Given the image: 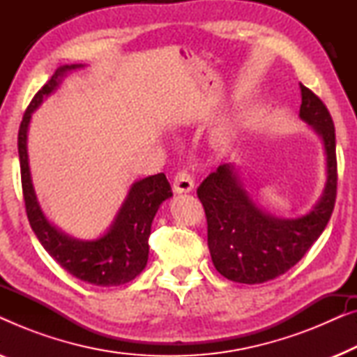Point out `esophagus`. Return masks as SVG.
Listing matches in <instances>:
<instances>
[{
	"label": "esophagus",
	"mask_w": 357,
	"mask_h": 357,
	"mask_svg": "<svg viewBox=\"0 0 357 357\" xmlns=\"http://www.w3.org/2000/svg\"><path fill=\"white\" fill-rule=\"evenodd\" d=\"M193 177L187 169L178 170L174 177V192L175 193H188L193 190Z\"/></svg>",
	"instance_id": "obj_1"
}]
</instances>
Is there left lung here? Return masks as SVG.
Here are the masks:
<instances>
[{"label":"left lung","mask_w":357,"mask_h":357,"mask_svg":"<svg viewBox=\"0 0 357 357\" xmlns=\"http://www.w3.org/2000/svg\"><path fill=\"white\" fill-rule=\"evenodd\" d=\"M301 92V119L324 139L328 174L324 197L309 214L297 219L268 216L252 203L229 164L219 165L197 190L206 214L213 263L231 281L258 284L284 275L314 245L335 209L338 164L333 119L320 97L302 82Z\"/></svg>","instance_id":"left-lung-1"}]
</instances>
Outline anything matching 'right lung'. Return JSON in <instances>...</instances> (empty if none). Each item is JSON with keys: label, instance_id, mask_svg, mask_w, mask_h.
I'll list each match as a JSON object with an SVG mask.
<instances>
[{"label": "right lung", "instance_id": "right-lung-1", "mask_svg": "<svg viewBox=\"0 0 357 357\" xmlns=\"http://www.w3.org/2000/svg\"><path fill=\"white\" fill-rule=\"evenodd\" d=\"M77 68L61 66L47 84L33 96L24 112L17 135L19 162H21V183L26 213L32 231L38 242L50 253L58 265L77 280L96 286H120L130 282L144 270L149 253L151 222L158 213L159 204L172 197L169 180L164 174L151 175L131 187L128 198L121 206L110 231L97 241L79 242L66 237L47 221L33 193L31 172L27 162V126L32 112L40 105L43 96L55 91L63 73Z\"/></svg>", "mask_w": 357, "mask_h": 357}]
</instances>
